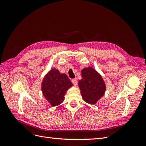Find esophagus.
<instances>
[{"label":"esophagus","instance_id":"1","mask_svg":"<svg viewBox=\"0 0 146 146\" xmlns=\"http://www.w3.org/2000/svg\"><path fill=\"white\" fill-rule=\"evenodd\" d=\"M72 83H73V85L74 86H76L77 85V80L76 78H74V79H72Z\"/></svg>","mask_w":146,"mask_h":146}]
</instances>
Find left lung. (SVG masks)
<instances>
[{
	"label": "left lung",
	"mask_w": 146,
	"mask_h": 146,
	"mask_svg": "<svg viewBox=\"0 0 146 146\" xmlns=\"http://www.w3.org/2000/svg\"><path fill=\"white\" fill-rule=\"evenodd\" d=\"M82 78L78 82L83 100L88 104H94L105 91V85L101 76L89 67L82 70Z\"/></svg>",
	"instance_id": "left-lung-1"
}]
</instances>
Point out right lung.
Masks as SVG:
<instances>
[{
  "mask_svg": "<svg viewBox=\"0 0 146 146\" xmlns=\"http://www.w3.org/2000/svg\"><path fill=\"white\" fill-rule=\"evenodd\" d=\"M72 84L66 74H61L53 69L46 75L42 83L44 96L52 106L61 104L64 99L66 91Z\"/></svg>",
  "mask_w": 146,
  "mask_h": 146,
  "instance_id": "right-lung-1",
  "label": "right lung"
}]
</instances>
